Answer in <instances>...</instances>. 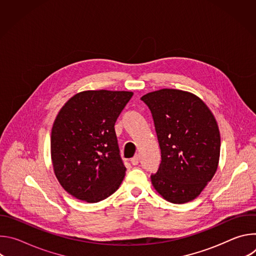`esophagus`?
I'll return each instance as SVG.
<instances>
[{
    "label": "esophagus",
    "mask_w": 256,
    "mask_h": 256,
    "mask_svg": "<svg viewBox=\"0 0 256 256\" xmlns=\"http://www.w3.org/2000/svg\"><path fill=\"white\" fill-rule=\"evenodd\" d=\"M138 161H140V158H138V155H136L134 157H132V158L130 159V163H132V165H138Z\"/></svg>",
    "instance_id": "esophagus-1"
}]
</instances>
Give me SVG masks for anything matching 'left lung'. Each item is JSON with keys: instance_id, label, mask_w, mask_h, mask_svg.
<instances>
[{"instance_id": "8db88e82", "label": "left lung", "mask_w": 256, "mask_h": 256, "mask_svg": "<svg viewBox=\"0 0 256 256\" xmlns=\"http://www.w3.org/2000/svg\"><path fill=\"white\" fill-rule=\"evenodd\" d=\"M151 110L161 149L155 190L168 202L194 200L214 177L220 159L218 124L204 102L192 93L161 89L140 98Z\"/></svg>"}]
</instances>
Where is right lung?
<instances>
[{"label": "right lung", "mask_w": 256, "mask_h": 256, "mask_svg": "<svg viewBox=\"0 0 256 256\" xmlns=\"http://www.w3.org/2000/svg\"><path fill=\"white\" fill-rule=\"evenodd\" d=\"M132 92L89 90L62 107L52 130L54 174L70 196L98 202L116 192L126 168L114 124Z\"/></svg>", "instance_id": "right-lung-1"}]
</instances>
